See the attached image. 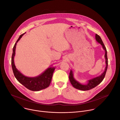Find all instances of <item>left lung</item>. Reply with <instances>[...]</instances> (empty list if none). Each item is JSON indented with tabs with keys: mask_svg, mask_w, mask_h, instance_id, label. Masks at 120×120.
Wrapping results in <instances>:
<instances>
[{
	"mask_svg": "<svg viewBox=\"0 0 120 120\" xmlns=\"http://www.w3.org/2000/svg\"><path fill=\"white\" fill-rule=\"evenodd\" d=\"M96 41L100 43L101 46H102V48L105 51V64H106V66L105 69L104 71L99 76L90 79H89V80L88 81V82L86 84H82L81 83H79V82L76 81V79H74L73 77V74L72 71L71 70L70 74H69V78L70 79V81L72 86L78 90H91L95 87H96L97 85L99 84L104 79L106 70L107 69V66H108V59H107V51L106 48L105 47L102 40L100 37L98 35V34H96Z\"/></svg>",
	"mask_w": 120,
	"mask_h": 120,
	"instance_id": "left-lung-1",
	"label": "left lung"
}]
</instances>
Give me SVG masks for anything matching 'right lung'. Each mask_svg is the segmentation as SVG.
Returning <instances> with one entry per match:
<instances>
[{
    "mask_svg": "<svg viewBox=\"0 0 120 120\" xmlns=\"http://www.w3.org/2000/svg\"><path fill=\"white\" fill-rule=\"evenodd\" d=\"M25 33L21 35L15 43L12 56L11 64L14 75L17 80L27 89L31 91H39L48 88L51 82L53 74L55 69L54 67H49L43 72L34 77H27L22 74L16 68L14 63V57L15 54V49L17 43Z\"/></svg>",
    "mask_w": 120,
    "mask_h": 120,
    "instance_id": "1",
    "label": "right lung"
}]
</instances>
